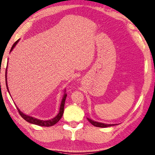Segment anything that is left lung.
<instances>
[{
	"instance_id": "left-lung-1",
	"label": "left lung",
	"mask_w": 155,
	"mask_h": 155,
	"mask_svg": "<svg viewBox=\"0 0 155 155\" xmlns=\"http://www.w3.org/2000/svg\"><path fill=\"white\" fill-rule=\"evenodd\" d=\"M87 120H89V121L91 123V124L95 126V127H110V126H113L114 125L113 124H104V123H99V122H96V121H94V120H92L91 119H89V118H87Z\"/></svg>"
}]
</instances>
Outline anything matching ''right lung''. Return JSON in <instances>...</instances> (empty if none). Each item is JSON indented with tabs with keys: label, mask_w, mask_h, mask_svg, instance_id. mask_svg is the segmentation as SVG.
I'll return each instance as SVG.
<instances>
[{
	"label": "right lung",
	"mask_w": 155,
	"mask_h": 155,
	"mask_svg": "<svg viewBox=\"0 0 155 155\" xmlns=\"http://www.w3.org/2000/svg\"><path fill=\"white\" fill-rule=\"evenodd\" d=\"M19 41V40L17 41L13 45L12 47H11L10 52L11 51L13 50V49L15 47V46L16 45V44L18 43V42ZM5 78H6V85H7V91H9V89H8V85H7V68H6V72H5ZM67 95L66 94H64V97H63V99L61 100V105H60V112H59V113L58 114L57 116H56L55 118H53V119H51V120H39L37 119H35V118L32 117H30V116H28L26 114H24L23 112H21L19 110L18 108V110L19 112V114H20V116L23 118L24 120H26L27 122L32 123V124H35L36 125H39V126H42V127H51V126H53L55 124H56L59 120H60V119L62 117L63 113H64V104H65V100H66V98Z\"/></svg>",
	"instance_id": "1"
}]
</instances>
